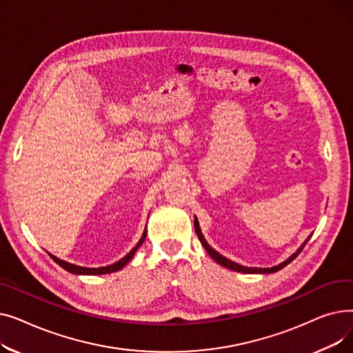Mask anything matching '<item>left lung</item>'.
<instances>
[{"instance_id":"left-lung-1","label":"left lung","mask_w":353,"mask_h":353,"mask_svg":"<svg viewBox=\"0 0 353 353\" xmlns=\"http://www.w3.org/2000/svg\"><path fill=\"white\" fill-rule=\"evenodd\" d=\"M194 230H196V233H197V237H199V240L201 242V245H203V248L206 249V252L210 254V257L213 259V261H216L220 266H223V268H226V269H230V270H234V272H242V273H274V272H277V270H281V269H283L285 266H288L293 259L298 256L301 252H302V249L305 248V245L307 243V240L310 239V236L305 240V243L296 250L288 261H285L283 263H281V265H277V266H274V268H266V269H262V268H246V266H242V265H239V263H234V262H232V261H229V259H226L225 256H221L220 253H217L214 249H212L210 246H209V243L206 242L205 240V237H203V234H201V232H200V228H199V221H197V219H194Z\"/></svg>"}]
</instances>
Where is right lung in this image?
I'll return each mask as SVG.
<instances>
[{
	"label": "right lung",
	"instance_id": "right-lung-1",
	"mask_svg": "<svg viewBox=\"0 0 353 353\" xmlns=\"http://www.w3.org/2000/svg\"><path fill=\"white\" fill-rule=\"evenodd\" d=\"M144 239H145V230H144L141 239L139 240V243L132 249V252L127 253L123 259H120L119 262H116V263H113V265H110V266L96 268V269H94V268L90 269V268H81V266H77V265H71V263H67V262L61 261V259L55 257V256H52V254H50V253H48V254L51 256V259H52V261H54L55 263L60 265L63 269H65V270L70 272V273H74V274H105V273H113V272H117V270L123 269L130 261H132L134 253H136V250H137V249L140 248V245L144 242Z\"/></svg>",
	"mask_w": 353,
	"mask_h": 353
}]
</instances>
